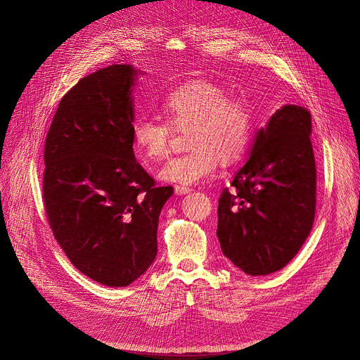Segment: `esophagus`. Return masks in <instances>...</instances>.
Here are the masks:
<instances>
[{"label":"esophagus","mask_w":360,"mask_h":360,"mask_svg":"<svg viewBox=\"0 0 360 360\" xmlns=\"http://www.w3.org/2000/svg\"><path fill=\"white\" fill-rule=\"evenodd\" d=\"M192 189L191 188H186V186H179V184H177V186H176V193L177 195H186V193H189Z\"/></svg>","instance_id":"1"}]
</instances>
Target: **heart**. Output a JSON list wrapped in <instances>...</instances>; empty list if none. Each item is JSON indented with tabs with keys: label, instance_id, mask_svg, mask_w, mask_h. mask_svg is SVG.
<instances>
[{
	"label": "heart",
	"instance_id": "1",
	"mask_svg": "<svg viewBox=\"0 0 360 360\" xmlns=\"http://www.w3.org/2000/svg\"><path fill=\"white\" fill-rule=\"evenodd\" d=\"M160 106L167 122L156 115H138L130 130L139 159L153 163L168 155L171 126H188L189 150L160 168L159 179L163 181L191 186L209 179L219 159L224 163L238 160L252 139V106L212 81L195 79L179 85L165 94Z\"/></svg>",
	"mask_w": 360,
	"mask_h": 360
}]
</instances>
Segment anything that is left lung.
Listing matches in <instances>:
<instances>
[{"instance_id": "left-lung-1", "label": "left lung", "mask_w": 360, "mask_h": 360, "mask_svg": "<svg viewBox=\"0 0 360 360\" xmlns=\"http://www.w3.org/2000/svg\"><path fill=\"white\" fill-rule=\"evenodd\" d=\"M311 129L309 111L282 106L221 193L217 238L224 255L248 275L285 267L311 233L317 202Z\"/></svg>"}]
</instances>
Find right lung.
Instances as JSON below:
<instances>
[{"mask_svg":"<svg viewBox=\"0 0 360 360\" xmlns=\"http://www.w3.org/2000/svg\"><path fill=\"white\" fill-rule=\"evenodd\" d=\"M134 76L112 64L63 96L45 143L43 204L72 264L108 287L138 279L158 254V222L171 186H158L134 155Z\"/></svg>","mask_w":360,"mask_h":360,"instance_id":"obj_1","label":"right lung"}]
</instances>
